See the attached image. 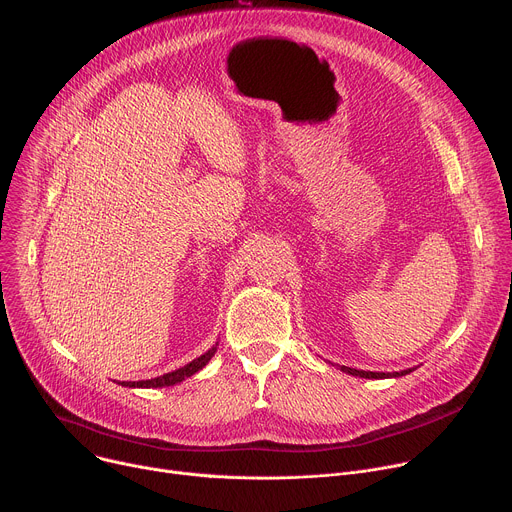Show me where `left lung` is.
Returning a JSON list of instances; mask_svg holds the SVG:
<instances>
[{
  "label": "left lung",
  "instance_id": "8db88e82",
  "mask_svg": "<svg viewBox=\"0 0 512 512\" xmlns=\"http://www.w3.org/2000/svg\"><path fill=\"white\" fill-rule=\"evenodd\" d=\"M340 371H344V373H348V375H354V377H362V379H387V377H403V375H407V373H411V369L409 371H399V373H371V371H356V369H348V367H340Z\"/></svg>",
  "mask_w": 512,
  "mask_h": 512
}]
</instances>
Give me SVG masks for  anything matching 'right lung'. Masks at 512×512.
<instances>
[{
    "mask_svg": "<svg viewBox=\"0 0 512 512\" xmlns=\"http://www.w3.org/2000/svg\"><path fill=\"white\" fill-rule=\"evenodd\" d=\"M214 352H216V346H212L208 352H204L202 356H198V358H194L192 362H188L186 367H182V369H178V371H172V373H168V375H162V377H158V379H150V381H123V383H119V385H123V387H141V389H158V387H172V385H176V383H180V381H184V379H188V377H192L194 373H198L202 367H206V362L214 356Z\"/></svg>",
    "mask_w": 512,
    "mask_h": 512,
    "instance_id": "add662e5",
    "label": "right lung"
}]
</instances>
